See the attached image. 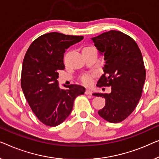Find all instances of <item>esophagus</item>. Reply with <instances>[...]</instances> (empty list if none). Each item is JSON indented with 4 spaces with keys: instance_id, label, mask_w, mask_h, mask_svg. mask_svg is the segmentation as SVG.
I'll use <instances>...</instances> for the list:
<instances>
[{
    "instance_id": "34e87169",
    "label": "esophagus",
    "mask_w": 159,
    "mask_h": 159,
    "mask_svg": "<svg viewBox=\"0 0 159 159\" xmlns=\"http://www.w3.org/2000/svg\"><path fill=\"white\" fill-rule=\"evenodd\" d=\"M85 93L86 95H92V91L90 90V89H86V91H85Z\"/></svg>"
}]
</instances>
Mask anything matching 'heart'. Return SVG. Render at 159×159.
<instances>
[{
	"label": "heart",
	"instance_id": "obj_1",
	"mask_svg": "<svg viewBox=\"0 0 159 159\" xmlns=\"http://www.w3.org/2000/svg\"><path fill=\"white\" fill-rule=\"evenodd\" d=\"M92 49H94L92 47H86L83 49V50H92ZM93 75L92 74H85L83 75L81 77V80L83 81L84 84L86 85H89L91 84V78H92Z\"/></svg>",
	"mask_w": 159,
	"mask_h": 159
}]
</instances>
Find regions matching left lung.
Listing matches in <instances>:
<instances>
[{
    "label": "left lung",
    "mask_w": 159,
    "mask_h": 159,
    "mask_svg": "<svg viewBox=\"0 0 159 159\" xmlns=\"http://www.w3.org/2000/svg\"><path fill=\"white\" fill-rule=\"evenodd\" d=\"M91 40L105 60L97 86L111 87L109 93H93L106 101L98 114L107 122L118 123L133 112L141 97L146 80L141 52L130 37L119 31L104 32Z\"/></svg>",
    "instance_id": "8db88e82"
}]
</instances>
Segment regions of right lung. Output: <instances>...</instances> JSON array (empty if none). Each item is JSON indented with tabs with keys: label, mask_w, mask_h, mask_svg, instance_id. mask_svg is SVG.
Masks as SVG:
<instances>
[{
	"label": "right lung",
	"mask_w": 159,
	"mask_h": 159,
	"mask_svg": "<svg viewBox=\"0 0 159 159\" xmlns=\"http://www.w3.org/2000/svg\"><path fill=\"white\" fill-rule=\"evenodd\" d=\"M83 39L82 36L48 33L35 39L24 56L22 91L33 112L48 126L64 122L72 111L75 98L85 92L84 86L75 84L66 86V90L61 89L57 80L58 70L65 69L66 50Z\"/></svg>",
	"instance_id": "right-lung-1"
}]
</instances>
